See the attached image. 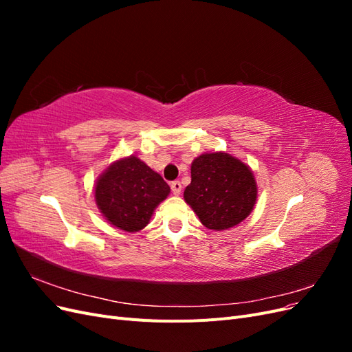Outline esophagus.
I'll list each match as a JSON object with an SVG mask.
<instances>
[{
  "label": "esophagus",
  "mask_w": 352,
  "mask_h": 352,
  "mask_svg": "<svg viewBox=\"0 0 352 352\" xmlns=\"http://www.w3.org/2000/svg\"><path fill=\"white\" fill-rule=\"evenodd\" d=\"M170 186H172V190L175 195H179L180 192H182V184H180L179 180H175V182L170 184Z\"/></svg>",
  "instance_id": "34e87169"
}]
</instances>
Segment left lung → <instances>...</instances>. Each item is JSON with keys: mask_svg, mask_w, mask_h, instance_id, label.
<instances>
[{"mask_svg": "<svg viewBox=\"0 0 352 352\" xmlns=\"http://www.w3.org/2000/svg\"><path fill=\"white\" fill-rule=\"evenodd\" d=\"M184 198L202 225L226 230L250 216L257 201L252 170L228 153H207L190 166Z\"/></svg>", "mask_w": 352, "mask_h": 352, "instance_id": "8db88e82", "label": "left lung"}]
</instances>
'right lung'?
<instances>
[{"mask_svg": "<svg viewBox=\"0 0 352 352\" xmlns=\"http://www.w3.org/2000/svg\"><path fill=\"white\" fill-rule=\"evenodd\" d=\"M168 194L164 179L135 155L110 164L95 184V202L102 216L124 232L144 229Z\"/></svg>", "mask_w": 352, "mask_h": 352, "instance_id": "right-lung-1", "label": "right lung"}]
</instances>
